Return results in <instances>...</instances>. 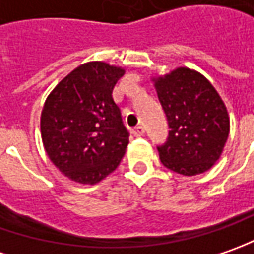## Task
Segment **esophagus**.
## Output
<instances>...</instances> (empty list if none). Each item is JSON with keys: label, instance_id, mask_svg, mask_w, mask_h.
<instances>
[{"label": "esophagus", "instance_id": "obj_1", "mask_svg": "<svg viewBox=\"0 0 254 254\" xmlns=\"http://www.w3.org/2000/svg\"><path fill=\"white\" fill-rule=\"evenodd\" d=\"M132 133L135 136H142L144 133V127L142 125H137L132 129Z\"/></svg>", "mask_w": 254, "mask_h": 254}]
</instances>
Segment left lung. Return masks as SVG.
I'll return each mask as SVG.
<instances>
[{
  "instance_id": "8db88e82",
  "label": "left lung",
  "mask_w": 254,
  "mask_h": 254,
  "mask_svg": "<svg viewBox=\"0 0 254 254\" xmlns=\"http://www.w3.org/2000/svg\"><path fill=\"white\" fill-rule=\"evenodd\" d=\"M169 122L167 142L157 146L163 166L183 176L209 170L229 135V115L214 85L202 74L179 67L153 78Z\"/></svg>"
}]
</instances>
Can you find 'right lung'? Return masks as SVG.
I'll return each instance as SVG.
<instances>
[{"label": "right lung", "mask_w": 254, "mask_h": 254, "mask_svg": "<svg viewBox=\"0 0 254 254\" xmlns=\"http://www.w3.org/2000/svg\"><path fill=\"white\" fill-rule=\"evenodd\" d=\"M122 67L88 62L53 88L40 115L42 142L49 159L66 177L97 184L115 170L129 132L112 98Z\"/></svg>", "instance_id": "1"}]
</instances>
